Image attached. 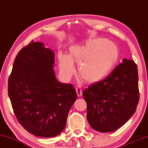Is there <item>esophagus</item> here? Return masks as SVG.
Segmentation results:
<instances>
[{
  "label": "esophagus",
  "instance_id": "34e87169",
  "mask_svg": "<svg viewBox=\"0 0 148 148\" xmlns=\"http://www.w3.org/2000/svg\"><path fill=\"white\" fill-rule=\"evenodd\" d=\"M76 90L77 92V95L78 96H82V90L81 88V86H77L76 87Z\"/></svg>",
  "mask_w": 148,
  "mask_h": 148
}]
</instances>
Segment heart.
<instances>
[{
	"instance_id": "obj_1",
	"label": "heart",
	"mask_w": 148,
	"mask_h": 148,
	"mask_svg": "<svg viewBox=\"0 0 148 148\" xmlns=\"http://www.w3.org/2000/svg\"><path fill=\"white\" fill-rule=\"evenodd\" d=\"M119 58V52L114 43L105 39L89 40L82 45L73 46L67 55L58 54L62 76L69 79L74 73L73 62L78 66L79 76L88 83L100 81L106 76Z\"/></svg>"
}]
</instances>
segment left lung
Returning a JSON list of instances; mask_svg holds the SVG:
<instances>
[{
  "label": "left lung",
  "mask_w": 148,
  "mask_h": 148,
  "mask_svg": "<svg viewBox=\"0 0 148 148\" xmlns=\"http://www.w3.org/2000/svg\"><path fill=\"white\" fill-rule=\"evenodd\" d=\"M137 66L134 60L123 59L105 79L83 92L87 105V121L92 128L111 132L128 121L139 100Z\"/></svg>",
  "instance_id": "1"
}]
</instances>
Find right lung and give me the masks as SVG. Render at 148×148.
Wrapping results in <instances>:
<instances>
[{"label":"right lung","mask_w":148,"mask_h":148,"mask_svg":"<svg viewBox=\"0 0 148 148\" xmlns=\"http://www.w3.org/2000/svg\"><path fill=\"white\" fill-rule=\"evenodd\" d=\"M54 63V52L43 43L32 41L17 54L8 79L14 115L28 132L37 137L61 134L77 99L72 84L56 79Z\"/></svg>","instance_id":"obj_1"}]
</instances>
